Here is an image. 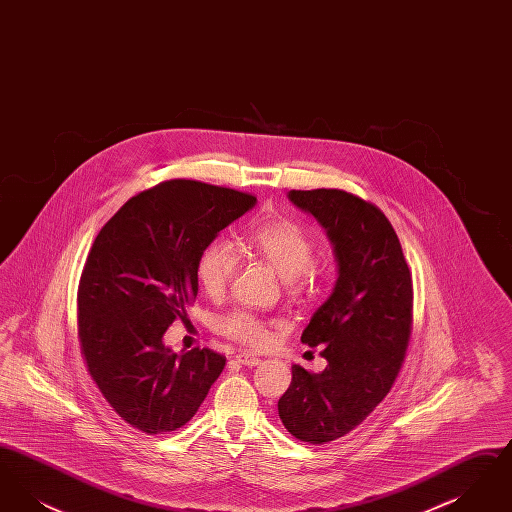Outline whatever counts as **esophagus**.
<instances>
[{"label": "esophagus", "mask_w": 512, "mask_h": 512, "mask_svg": "<svg viewBox=\"0 0 512 512\" xmlns=\"http://www.w3.org/2000/svg\"><path fill=\"white\" fill-rule=\"evenodd\" d=\"M236 363L245 366H257L261 363V359L255 357L253 353H238V355H236Z\"/></svg>", "instance_id": "1"}]
</instances>
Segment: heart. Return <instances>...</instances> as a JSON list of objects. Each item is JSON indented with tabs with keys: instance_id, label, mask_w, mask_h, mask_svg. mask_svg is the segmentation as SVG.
<instances>
[{
	"instance_id": "heart-1",
	"label": "heart",
	"mask_w": 512,
	"mask_h": 512,
	"mask_svg": "<svg viewBox=\"0 0 512 512\" xmlns=\"http://www.w3.org/2000/svg\"><path fill=\"white\" fill-rule=\"evenodd\" d=\"M245 244L286 280L293 292L313 288L330 274V263L315 257V238L293 220H265L247 234ZM238 268L240 255L236 247L226 240H213L201 251L195 274L203 292L217 299L226 293ZM219 328L226 338L251 347H261L270 338L265 320L247 309H236L220 318Z\"/></svg>"
}]
</instances>
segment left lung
<instances>
[{
    "label": "left lung",
    "instance_id": "8db88e82",
    "mask_svg": "<svg viewBox=\"0 0 512 512\" xmlns=\"http://www.w3.org/2000/svg\"><path fill=\"white\" fill-rule=\"evenodd\" d=\"M290 199L326 228L338 261L328 301L301 341L322 347V372L292 366L278 416L293 438L322 445L355 430L405 361L413 326V278L388 217L343 190H292Z\"/></svg>",
    "mask_w": 512,
    "mask_h": 512
}]
</instances>
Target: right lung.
Returning <instances> with one entry per match:
<instances>
[{"label": "right lung", "instance_id": "right-lung-1", "mask_svg": "<svg viewBox=\"0 0 512 512\" xmlns=\"http://www.w3.org/2000/svg\"><path fill=\"white\" fill-rule=\"evenodd\" d=\"M257 197L199 180H167L130 197L92 245L78 284V343L105 401L147 436L182 428L226 357L182 355L163 334L197 295V259Z\"/></svg>", "mask_w": 512, "mask_h": 512}]
</instances>
